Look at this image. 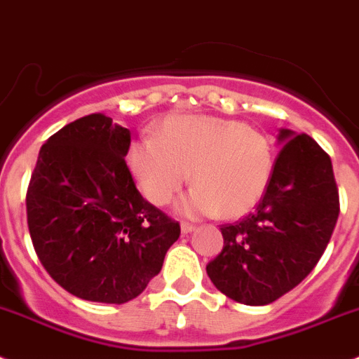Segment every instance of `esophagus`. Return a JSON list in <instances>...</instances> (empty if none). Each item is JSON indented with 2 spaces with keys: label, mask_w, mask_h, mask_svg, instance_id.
Segmentation results:
<instances>
[{
  "label": "esophagus",
  "mask_w": 359,
  "mask_h": 359,
  "mask_svg": "<svg viewBox=\"0 0 359 359\" xmlns=\"http://www.w3.org/2000/svg\"><path fill=\"white\" fill-rule=\"evenodd\" d=\"M195 225H189V224H182L180 225V232H182V234H189V232H193L195 231Z\"/></svg>",
  "instance_id": "1"
}]
</instances>
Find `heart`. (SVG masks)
Instances as JSON below:
<instances>
[{
  "instance_id": "1",
  "label": "heart",
  "mask_w": 359,
  "mask_h": 359,
  "mask_svg": "<svg viewBox=\"0 0 359 359\" xmlns=\"http://www.w3.org/2000/svg\"><path fill=\"white\" fill-rule=\"evenodd\" d=\"M127 164L140 191L166 205L191 172L195 186L177 202L186 218L222 215L238 218L254 209L272 180L276 154L266 135L243 121L218 116H172L157 137L132 141Z\"/></svg>"
}]
</instances>
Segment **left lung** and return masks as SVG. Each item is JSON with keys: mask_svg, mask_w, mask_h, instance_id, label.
<instances>
[{"mask_svg": "<svg viewBox=\"0 0 359 359\" xmlns=\"http://www.w3.org/2000/svg\"><path fill=\"white\" fill-rule=\"evenodd\" d=\"M272 180L256 211L222 225L224 250L208 276L229 299L266 306L308 277L337 225L340 202L329 156L315 140L280 128Z\"/></svg>", "mask_w": 359, "mask_h": 359, "instance_id": "obj_1", "label": "left lung"}]
</instances>
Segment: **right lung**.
I'll return each mask as SVG.
<instances>
[{
  "mask_svg": "<svg viewBox=\"0 0 359 359\" xmlns=\"http://www.w3.org/2000/svg\"><path fill=\"white\" fill-rule=\"evenodd\" d=\"M130 130L89 114L39 151L27 193L34 248L71 295L125 304L161 272L180 227L141 196L125 156Z\"/></svg>",
  "mask_w": 359,
  "mask_h": 359,
  "instance_id": "obj_1",
  "label": "right lung"
}]
</instances>
